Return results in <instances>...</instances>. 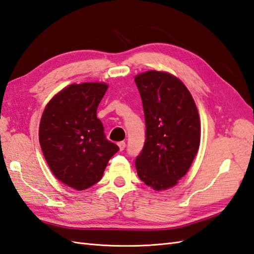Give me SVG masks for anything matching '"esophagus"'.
Wrapping results in <instances>:
<instances>
[{"label": "esophagus", "instance_id": "34e87169", "mask_svg": "<svg viewBox=\"0 0 254 254\" xmlns=\"http://www.w3.org/2000/svg\"><path fill=\"white\" fill-rule=\"evenodd\" d=\"M119 147H120V150L121 151H124L125 150V147H126V143L124 141H122V142H119Z\"/></svg>", "mask_w": 254, "mask_h": 254}]
</instances>
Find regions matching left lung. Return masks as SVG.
<instances>
[{
    "mask_svg": "<svg viewBox=\"0 0 254 254\" xmlns=\"http://www.w3.org/2000/svg\"><path fill=\"white\" fill-rule=\"evenodd\" d=\"M143 106L145 141L135 158L140 180L162 190L175 187L193 163L200 122L193 97L180 79L147 71L134 78Z\"/></svg>",
    "mask_w": 254,
    "mask_h": 254,
    "instance_id": "8db88e82",
    "label": "left lung"
}]
</instances>
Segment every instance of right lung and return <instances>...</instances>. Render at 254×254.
Segmentation results:
<instances>
[{"label":"right lung","instance_id":"obj_1","mask_svg":"<svg viewBox=\"0 0 254 254\" xmlns=\"http://www.w3.org/2000/svg\"><path fill=\"white\" fill-rule=\"evenodd\" d=\"M104 83L72 84L56 95L43 112L40 144L54 176L83 190L100 181L110 158L120 150L107 139L97 119Z\"/></svg>","mask_w":254,"mask_h":254}]
</instances>
